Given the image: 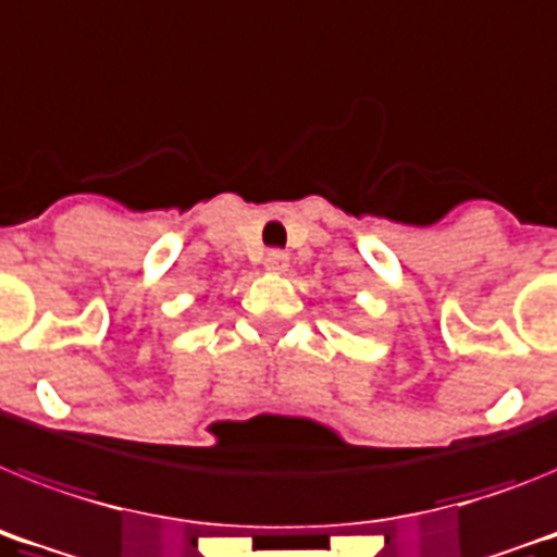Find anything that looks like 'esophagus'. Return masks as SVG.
Returning a JSON list of instances; mask_svg holds the SVG:
<instances>
[{
	"instance_id": "34e87169",
	"label": "esophagus",
	"mask_w": 557,
	"mask_h": 557,
	"mask_svg": "<svg viewBox=\"0 0 557 557\" xmlns=\"http://www.w3.org/2000/svg\"><path fill=\"white\" fill-rule=\"evenodd\" d=\"M264 268H268L270 273H287L289 256L282 253V250H270V253L264 256Z\"/></svg>"
}]
</instances>
